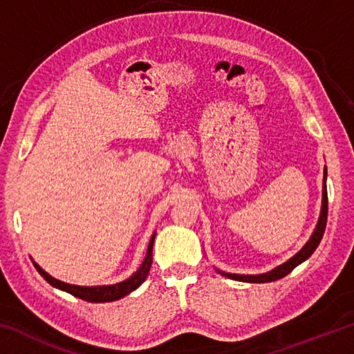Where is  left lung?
<instances>
[{"label":"left lung","instance_id":"left-lung-1","mask_svg":"<svg viewBox=\"0 0 354 354\" xmlns=\"http://www.w3.org/2000/svg\"><path fill=\"white\" fill-rule=\"evenodd\" d=\"M326 218H328V192H326V167H325V170H323V194H322V211H320L319 223H317L313 236H310L306 245H304V247L299 250L295 256L290 257L289 261H286L284 263H281V266H278L277 268H273V270L267 273H262V274H236V273H225V272H220V273L231 279L243 281V283H272V281L284 278L286 274H289L297 266L306 261L308 257L314 253L315 248L319 247V243L323 237V232H325V227H326Z\"/></svg>","mask_w":354,"mask_h":354}]
</instances>
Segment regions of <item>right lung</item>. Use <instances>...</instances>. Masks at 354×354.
<instances>
[{"instance_id":"obj_1","label":"right lung","mask_w":354,"mask_h":354,"mask_svg":"<svg viewBox=\"0 0 354 354\" xmlns=\"http://www.w3.org/2000/svg\"><path fill=\"white\" fill-rule=\"evenodd\" d=\"M154 236L156 232L149 239L148 243V250H147V256L143 259L142 266L139 267L133 277L122 281V283L117 284H111V286H93V287H84V286H75V284H67L62 283L56 278H53L51 274H48L44 268H41L37 262H32L34 267L37 268V272L44 277L48 283H50L53 287L56 289H61L64 292L71 293L73 297H77L81 299H86L88 303H107V301H115V299L123 298L124 295H128L133 290H136L143 281L147 279L149 268H151V262H153V243H154Z\"/></svg>"}]
</instances>
